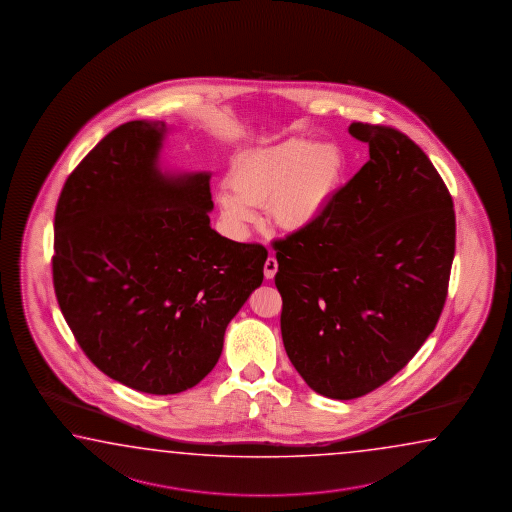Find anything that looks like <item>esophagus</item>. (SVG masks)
<instances>
[{"mask_svg": "<svg viewBox=\"0 0 512 512\" xmlns=\"http://www.w3.org/2000/svg\"><path fill=\"white\" fill-rule=\"evenodd\" d=\"M263 272H265V278H267V280H272V278L276 276V272H278V261H276L274 256H269V258H267Z\"/></svg>", "mask_w": 512, "mask_h": 512, "instance_id": "obj_1", "label": "esophagus"}]
</instances>
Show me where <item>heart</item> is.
<instances>
[{"label":"heart","instance_id":"obj_1","mask_svg":"<svg viewBox=\"0 0 512 512\" xmlns=\"http://www.w3.org/2000/svg\"><path fill=\"white\" fill-rule=\"evenodd\" d=\"M345 154L332 141L289 138L245 154L234 163L220 192L221 214L236 232L254 220L252 207H263L283 231H303L320 218L340 187Z\"/></svg>","mask_w":512,"mask_h":512}]
</instances>
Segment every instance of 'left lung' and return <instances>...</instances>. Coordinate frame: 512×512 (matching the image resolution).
<instances>
[{
    "instance_id": "left-lung-1",
    "label": "left lung",
    "mask_w": 512,
    "mask_h": 512,
    "mask_svg": "<svg viewBox=\"0 0 512 512\" xmlns=\"http://www.w3.org/2000/svg\"><path fill=\"white\" fill-rule=\"evenodd\" d=\"M369 161L311 227L272 243L281 338L312 391L354 400L400 372L440 320L456 247L454 205L403 132L352 123Z\"/></svg>"
}]
</instances>
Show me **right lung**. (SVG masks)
<instances>
[{
  "label": "right lung",
  "mask_w": 512,
  "mask_h": 512,
  "mask_svg": "<svg viewBox=\"0 0 512 512\" xmlns=\"http://www.w3.org/2000/svg\"><path fill=\"white\" fill-rule=\"evenodd\" d=\"M163 121L109 132L65 181L52 280L87 358L147 394L198 385L229 321L263 281L267 249L211 227V174H163Z\"/></svg>",
  "instance_id": "obj_1"
}]
</instances>
